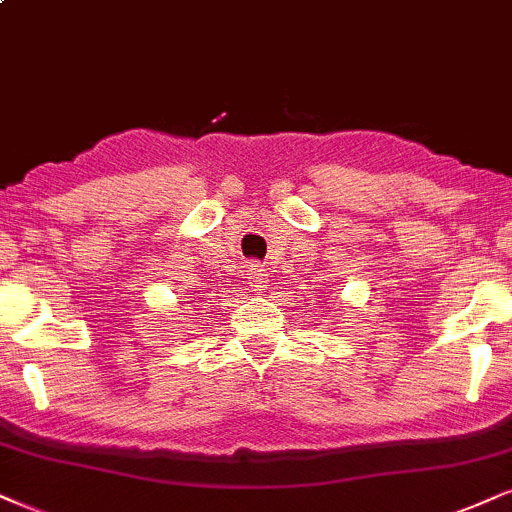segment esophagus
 Wrapping results in <instances>:
<instances>
[{
	"mask_svg": "<svg viewBox=\"0 0 512 512\" xmlns=\"http://www.w3.org/2000/svg\"><path fill=\"white\" fill-rule=\"evenodd\" d=\"M251 277H249V280H251V287H261V282H263V266H261V263H251Z\"/></svg>",
	"mask_w": 512,
	"mask_h": 512,
	"instance_id": "34e87169",
	"label": "esophagus"
}]
</instances>
